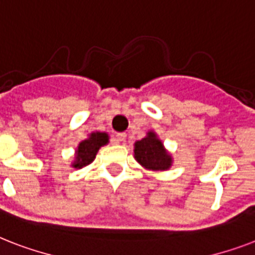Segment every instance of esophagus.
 I'll return each instance as SVG.
<instances>
[{
  "mask_svg": "<svg viewBox=\"0 0 255 255\" xmlns=\"http://www.w3.org/2000/svg\"><path fill=\"white\" fill-rule=\"evenodd\" d=\"M126 139H127V133H124V132H122V133H118V135H116V141H118V143L126 141Z\"/></svg>",
  "mask_w": 255,
  "mask_h": 255,
  "instance_id": "obj_1",
  "label": "esophagus"
}]
</instances>
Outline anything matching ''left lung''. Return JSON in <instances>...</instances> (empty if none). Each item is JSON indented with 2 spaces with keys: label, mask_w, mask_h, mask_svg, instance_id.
I'll list each match as a JSON object with an SVG mask.
<instances>
[{
  "label": "left lung",
  "mask_w": 255,
  "mask_h": 255,
  "mask_svg": "<svg viewBox=\"0 0 255 255\" xmlns=\"http://www.w3.org/2000/svg\"><path fill=\"white\" fill-rule=\"evenodd\" d=\"M133 156L136 161L147 170L163 172L169 169L173 164V157L155 131H148L145 137L135 141Z\"/></svg>",
  "instance_id": "left-lung-1"
}]
</instances>
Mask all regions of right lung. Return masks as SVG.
I'll use <instances>...</instances> for the list:
<instances>
[{
	"mask_svg": "<svg viewBox=\"0 0 255 255\" xmlns=\"http://www.w3.org/2000/svg\"><path fill=\"white\" fill-rule=\"evenodd\" d=\"M108 141H110V136L107 132H91L87 139L82 140L75 149V157L71 163V167L81 169L90 165L95 160L98 151L103 145L108 144Z\"/></svg>",
	"mask_w": 255,
	"mask_h": 255,
	"instance_id": "right-lung-1",
	"label": "right lung"
}]
</instances>
